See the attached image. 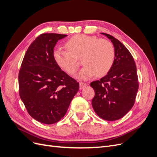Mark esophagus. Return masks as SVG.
Here are the masks:
<instances>
[{
    "label": "esophagus",
    "mask_w": 157,
    "mask_h": 157,
    "mask_svg": "<svg viewBox=\"0 0 157 157\" xmlns=\"http://www.w3.org/2000/svg\"><path fill=\"white\" fill-rule=\"evenodd\" d=\"M79 86H80V89H82V88H84L85 86H86V83L80 82V83H79Z\"/></svg>",
    "instance_id": "obj_1"
}]
</instances>
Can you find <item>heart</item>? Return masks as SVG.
<instances>
[{"label": "heart", "mask_w": 157, "mask_h": 157, "mask_svg": "<svg viewBox=\"0 0 157 157\" xmlns=\"http://www.w3.org/2000/svg\"><path fill=\"white\" fill-rule=\"evenodd\" d=\"M67 50H54L53 56L56 63L69 75H73L78 69L76 58H81L84 65L76 76L79 80H88L96 75L102 77L109 73L115 61V48L111 42L94 36L77 35L65 43Z\"/></svg>", "instance_id": "b5f03b06"}]
</instances>
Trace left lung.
<instances>
[{
    "mask_svg": "<svg viewBox=\"0 0 157 157\" xmlns=\"http://www.w3.org/2000/svg\"><path fill=\"white\" fill-rule=\"evenodd\" d=\"M111 41L115 61L107 75L90 83L95 91L92 105L103 119H120L132 108L138 90V79L134 58L122 43L113 36L101 33Z\"/></svg>",
    "mask_w": 157,
    "mask_h": 157,
    "instance_id": "8db88e82",
    "label": "left lung"
}]
</instances>
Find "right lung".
Masks as SVG:
<instances>
[{"instance_id":"obj_1","label":"right lung","mask_w":157,"mask_h":157,"mask_svg":"<svg viewBox=\"0 0 157 157\" xmlns=\"http://www.w3.org/2000/svg\"><path fill=\"white\" fill-rule=\"evenodd\" d=\"M44 33L28 48L19 72V93L27 112L46 124L58 122L77 93L79 83L61 69L54 59V48L67 36Z\"/></svg>"}]
</instances>
